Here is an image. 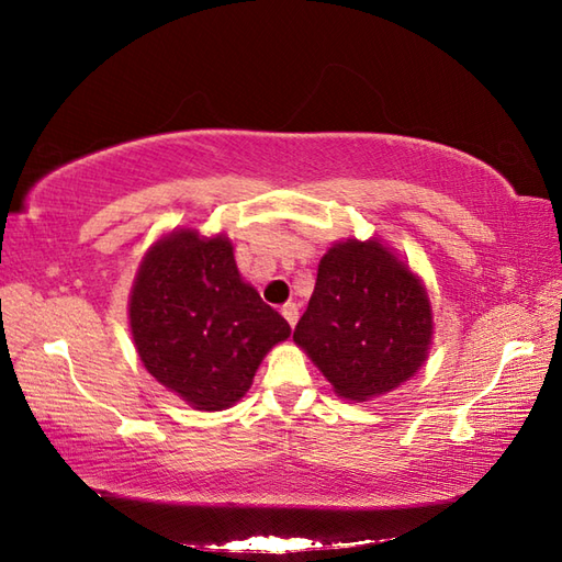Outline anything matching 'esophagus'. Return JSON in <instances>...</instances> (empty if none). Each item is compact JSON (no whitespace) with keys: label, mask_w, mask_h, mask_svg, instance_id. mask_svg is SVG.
I'll return each mask as SVG.
<instances>
[{"label":"esophagus","mask_w":562,"mask_h":562,"mask_svg":"<svg viewBox=\"0 0 562 562\" xmlns=\"http://www.w3.org/2000/svg\"><path fill=\"white\" fill-rule=\"evenodd\" d=\"M282 316H284V321H288V324L294 328L296 321H300V306H296V304H284V306H282Z\"/></svg>","instance_id":"1"}]
</instances>
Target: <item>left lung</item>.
Segmentation results:
<instances>
[{"mask_svg":"<svg viewBox=\"0 0 562 562\" xmlns=\"http://www.w3.org/2000/svg\"><path fill=\"white\" fill-rule=\"evenodd\" d=\"M294 342L338 396L362 403L408 381L432 345L423 280L379 238L333 244Z\"/></svg>","mask_w":562,"mask_h":562,"instance_id":"1","label":"left lung"}]
</instances>
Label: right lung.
<instances>
[{"mask_svg":"<svg viewBox=\"0 0 562 562\" xmlns=\"http://www.w3.org/2000/svg\"><path fill=\"white\" fill-rule=\"evenodd\" d=\"M130 330L142 364L195 411H224L246 396L290 324L238 274L224 234L173 229L139 262Z\"/></svg>","mask_w":562,"mask_h":562,"instance_id":"add662e5","label":"right lung"}]
</instances>
